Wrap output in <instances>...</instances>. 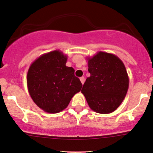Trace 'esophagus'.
<instances>
[{
    "mask_svg": "<svg viewBox=\"0 0 153 153\" xmlns=\"http://www.w3.org/2000/svg\"><path fill=\"white\" fill-rule=\"evenodd\" d=\"M80 82H81V83L83 84L84 82H85V78H84V77H81V78H80Z\"/></svg>",
    "mask_w": 153,
    "mask_h": 153,
    "instance_id": "esophagus-1",
    "label": "esophagus"
}]
</instances>
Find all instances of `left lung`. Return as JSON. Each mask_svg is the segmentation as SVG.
<instances>
[{"mask_svg":"<svg viewBox=\"0 0 153 153\" xmlns=\"http://www.w3.org/2000/svg\"><path fill=\"white\" fill-rule=\"evenodd\" d=\"M87 59L91 76L81 93L95 112L111 113L120 106L129 88L125 66L115 54L104 52H98Z\"/></svg>","mask_w":153,"mask_h":153,"instance_id":"obj_1","label":"left lung"}]
</instances>
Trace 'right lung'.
<instances>
[{
  "instance_id": "add662e5",
  "label": "right lung",
  "mask_w": 153,
  "mask_h": 153,
  "mask_svg": "<svg viewBox=\"0 0 153 153\" xmlns=\"http://www.w3.org/2000/svg\"><path fill=\"white\" fill-rule=\"evenodd\" d=\"M67 59L61 51H52L39 57L28 71L26 82L30 96L47 113L62 111L81 90V82L75 76V70L66 66Z\"/></svg>"
}]
</instances>
